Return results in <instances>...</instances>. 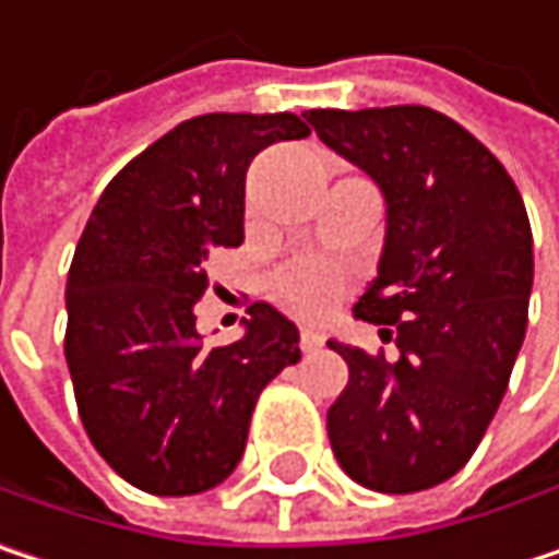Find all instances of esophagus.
<instances>
[{"label": "esophagus", "mask_w": 559, "mask_h": 559, "mask_svg": "<svg viewBox=\"0 0 559 559\" xmlns=\"http://www.w3.org/2000/svg\"><path fill=\"white\" fill-rule=\"evenodd\" d=\"M323 340H326V336H323L320 330H313V326L300 330V349H304V353H317V349L323 346Z\"/></svg>", "instance_id": "1"}]
</instances>
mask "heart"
I'll return each mask as SVG.
<instances>
[{
  "mask_svg": "<svg viewBox=\"0 0 559 559\" xmlns=\"http://www.w3.org/2000/svg\"><path fill=\"white\" fill-rule=\"evenodd\" d=\"M343 284H346V275L340 265L307 259V262H294L275 278V297L300 317H317L336 304V297L343 294Z\"/></svg>",
  "mask_w": 559,
  "mask_h": 559,
  "instance_id": "1",
  "label": "heart"
}]
</instances>
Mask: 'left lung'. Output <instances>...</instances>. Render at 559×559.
Segmentation results:
<instances>
[{"instance_id": "8db88e82", "label": "left lung", "mask_w": 559, "mask_h": 559, "mask_svg": "<svg viewBox=\"0 0 559 559\" xmlns=\"http://www.w3.org/2000/svg\"><path fill=\"white\" fill-rule=\"evenodd\" d=\"M304 116L385 197L379 275L353 313L397 346L389 362L330 340L349 366L326 411L330 447L366 489L440 486L476 453L524 343L534 284L524 200L502 162L437 109Z\"/></svg>"}]
</instances>
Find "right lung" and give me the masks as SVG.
<instances>
[{"instance_id":"obj_1","label":"right lung","mask_w":559,"mask_h":559,"mask_svg":"<svg viewBox=\"0 0 559 559\" xmlns=\"http://www.w3.org/2000/svg\"><path fill=\"white\" fill-rule=\"evenodd\" d=\"M294 112L180 122L103 190L67 275L63 356L96 453L135 489L197 496L242 460L262 389L300 359L297 326L259 300L242 340L203 346L193 307L213 249L246 239V170L307 139Z\"/></svg>"}]
</instances>
